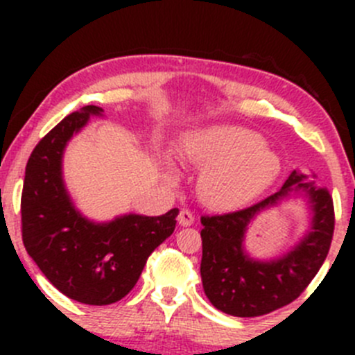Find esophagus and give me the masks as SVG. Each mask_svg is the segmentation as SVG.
I'll return each instance as SVG.
<instances>
[{
	"label": "esophagus",
	"instance_id": "esophagus-1",
	"mask_svg": "<svg viewBox=\"0 0 355 355\" xmlns=\"http://www.w3.org/2000/svg\"><path fill=\"white\" fill-rule=\"evenodd\" d=\"M178 223H180L182 227H191V225L194 223V214L189 209H182L180 213H178Z\"/></svg>",
	"mask_w": 355,
	"mask_h": 355
}]
</instances>
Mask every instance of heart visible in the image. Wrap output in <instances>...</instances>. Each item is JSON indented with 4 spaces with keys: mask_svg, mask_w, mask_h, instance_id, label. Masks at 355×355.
<instances>
[{
    "mask_svg": "<svg viewBox=\"0 0 355 355\" xmlns=\"http://www.w3.org/2000/svg\"><path fill=\"white\" fill-rule=\"evenodd\" d=\"M184 156L204 168L199 198L213 209L250 202L280 173V157L264 146L263 135L241 125H213L185 139Z\"/></svg>",
    "mask_w": 355,
    "mask_h": 355,
    "instance_id": "obj_1",
    "label": "heart"
}]
</instances>
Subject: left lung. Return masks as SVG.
Wrapping results in <instances>:
<instances>
[{"label":"left lung","instance_id":"obj_1","mask_svg":"<svg viewBox=\"0 0 355 355\" xmlns=\"http://www.w3.org/2000/svg\"><path fill=\"white\" fill-rule=\"evenodd\" d=\"M304 178L306 175L292 171L284 187L261 202L234 213L200 218V278L204 293L216 309L239 318L263 316L295 300L316 277L331 245L335 209L330 192ZM290 191H304L310 199L311 230L278 260H252L241 245L246 227L261 210L288 197Z\"/></svg>","mask_w":355,"mask_h":355}]
</instances>
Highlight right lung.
<instances>
[{"label": "right lung", "instance_id": "add662e5", "mask_svg": "<svg viewBox=\"0 0 355 355\" xmlns=\"http://www.w3.org/2000/svg\"><path fill=\"white\" fill-rule=\"evenodd\" d=\"M101 113L99 106H84L39 141L20 200L28 256L60 292L89 306H108L134 288L153 250L173 234L178 214L173 207L161 216L123 214L94 223L75 209L63 184V151L91 114Z\"/></svg>", "mask_w": 355, "mask_h": 355}]
</instances>
